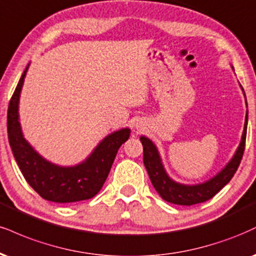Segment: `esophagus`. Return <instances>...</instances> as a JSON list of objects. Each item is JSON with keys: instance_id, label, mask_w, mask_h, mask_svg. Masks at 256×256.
I'll return each instance as SVG.
<instances>
[{"instance_id": "esophagus-1", "label": "esophagus", "mask_w": 256, "mask_h": 256, "mask_svg": "<svg viewBox=\"0 0 256 256\" xmlns=\"http://www.w3.org/2000/svg\"><path fill=\"white\" fill-rule=\"evenodd\" d=\"M136 128H142V125H140V124H137V125H136Z\"/></svg>"}]
</instances>
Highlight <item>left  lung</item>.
Here are the masks:
<instances>
[{
  "label": "left lung",
  "instance_id": "1",
  "mask_svg": "<svg viewBox=\"0 0 256 256\" xmlns=\"http://www.w3.org/2000/svg\"><path fill=\"white\" fill-rule=\"evenodd\" d=\"M241 89L246 98L244 90H243L242 87ZM246 104H247V98H246ZM247 125L248 110L247 113H246L244 128H243L241 142H240L232 158H230V161L214 176L210 178L208 180L204 181V182L196 184L178 182V181L173 180V178L169 176L164 166H163L162 158L160 155L158 146H155V143L150 138L140 136L142 146H143L144 166H146L152 186L158 190L160 196L163 200H166V202H172V204L190 206L199 204V202H204L206 200L211 199L214 194H217L232 180L234 174L236 173L237 168H238L240 163H241L243 152H244L246 136H247Z\"/></svg>",
  "mask_w": 256,
  "mask_h": 256
}]
</instances>
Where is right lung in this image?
I'll use <instances>...</instances> for the list:
<instances>
[{
  "label": "right lung",
  "instance_id": "obj_1",
  "mask_svg": "<svg viewBox=\"0 0 256 256\" xmlns=\"http://www.w3.org/2000/svg\"><path fill=\"white\" fill-rule=\"evenodd\" d=\"M28 66L8 107V140L15 161L30 186L45 200L66 204L93 198L102 188L118 149L128 140L131 130L124 128L110 134L84 161L75 166H60L46 160L24 137L20 124V95Z\"/></svg>",
  "mask_w": 256,
  "mask_h": 256
}]
</instances>
